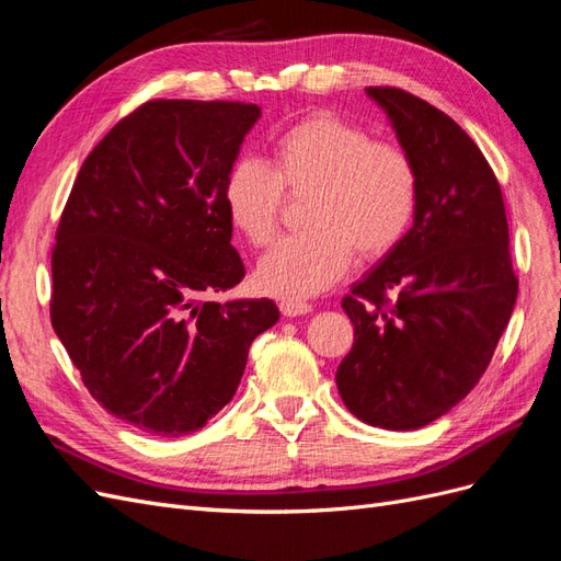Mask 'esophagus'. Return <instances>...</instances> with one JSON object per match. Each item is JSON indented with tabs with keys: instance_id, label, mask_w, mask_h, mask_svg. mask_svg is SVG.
Segmentation results:
<instances>
[{
	"instance_id": "1",
	"label": "esophagus",
	"mask_w": 561,
	"mask_h": 561,
	"mask_svg": "<svg viewBox=\"0 0 561 561\" xmlns=\"http://www.w3.org/2000/svg\"><path fill=\"white\" fill-rule=\"evenodd\" d=\"M311 304L301 301V299H283L280 301V313L287 318H297V316H307L311 313Z\"/></svg>"
}]
</instances>
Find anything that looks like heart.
Masks as SVG:
<instances>
[{
	"mask_svg": "<svg viewBox=\"0 0 561 561\" xmlns=\"http://www.w3.org/2000/svg\"><path fill=\"white\" fill-rule=\"evenodd\" d=\"M283 190L307 194L304 225L285 236L254 268L264 295L304 299L346 274L351 257L377 262L410 231L419 208V171L410 151L371 140L336 114H313L280 133L271 165L243 157L227 171L222 201L229 225L262 248L274 239Z\"/></svg>",
	"mask_w": 561,
	"mask_h": 561,
	"instance_id": "heart-1",
	"label": "heart"
}]
</instances>
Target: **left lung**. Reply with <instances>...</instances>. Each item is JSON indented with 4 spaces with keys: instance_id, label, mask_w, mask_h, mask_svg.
I'll return each mask as SVG.
<instances>
[{
    "instance_id": "left-lung-1",
    "label": "left lung",
    "mask_w": 561,
    "mask_h": 561,
    "mask_svg": "<svg viewBox=\"0 0 561 561\" xmlns=\"http://www.w3.org/2000/svg\"><path fill=\"white\" fill-rule=\"evenodd\" d=\"M419 171L402 243L342 299L355 342L336 369L348 412L416 431L478 386L517 301L499 180L451 116L402 89L369 87Z\"/></svg>"
}]
</instances>
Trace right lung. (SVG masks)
<instances>
[{
	"label": "right lung",
	"mask_w": 561,
	"mask_h": 561,
	"mask_svg": "<svg viewBox=\"0 0 561 561\" xmlns=\"http://www.w3.org/2000/svg\"><path fill=\"white\" fill-rule=\"evenodd\" d=\"M257 105L151 100L83 161L56 231L50 322L89 393L128 426L196 433L233 398L271 299L239 285L222 186Z\"/></svg>",
	"instance_id": "obj_1"
}]
</instances>
